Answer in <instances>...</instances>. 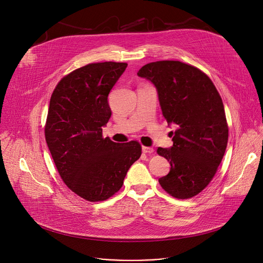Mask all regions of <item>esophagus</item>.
Here are the masks:
<instances>
[{"label": "esophagus", "instance_id": "34e87169", "mask_svg": "<svg viewBox=\"0 0 263 263\" xmlns=\"http://www.w3.org/2000/svg\"><path fill=\"white\" fill-rule=\"evenodd\" d=\"M141 149H142L143 153H147V154H152L155 151V149L152 146H142Z\"/></svg>", "mask_w": 263, "mask_h": 263}]
</instances>
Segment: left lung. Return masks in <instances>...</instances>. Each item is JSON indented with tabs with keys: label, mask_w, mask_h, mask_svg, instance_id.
<instances>
[{
	"label": "left lung",
	"mask_w": 263,
	"mask_h": 263,
	"mask_svg": "<svg viewBox=\"0 0 263 263\" xmlns=\"http://www.w3.org/2000/svg\"><path fill=\"white\" fill-rule=\"evenodd\" d=\"M137 74L154 84L162 116L177 128L172 131L173 146L157 148L171 164L158 181L175 198H193L212 180L226 151L228 125L221 98L207 74L180 61L147 63Z\"/></svg>",
	"instance_id": "1"
}]
</instances>
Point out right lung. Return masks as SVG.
I'll use <instances>...</instances> for the list:
<instances>
[{
  "instance_id": "obj_1",
  "label": "right lung",
  "mask_w": 263,
  "mask_h": 263,
  "mask_svg": "<svg viewBox=\"0 0 263 263\" xmlns=\"http://www.w3.org/2000/svg\"><path fill=\"white\" fill-rule=\"evenodd\" d=\"M127 63H90L62 78L50 100L45 128L48 147L63 182L79 197L105 201L123 186L140 157L137 141L103 138L111 110L108 95Z\"/></svg>"
}]
</instances>
